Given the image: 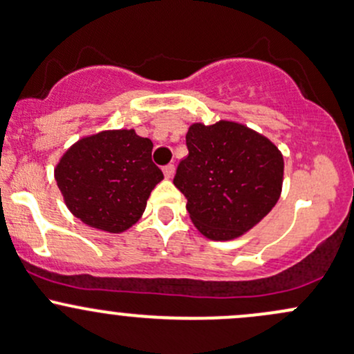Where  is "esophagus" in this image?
<instances>
[{
  "mask_svg": "<svg viewBox=\"0 0 354 354\" xmlns=\"http://www.w3.org/2000/svg\"><path fill=\"white\" fill-rule=\"evenodd\" d=\"M163 176H165V178H172L174 176H176V167L174 165L163 167Z\"/></svg>",
  "mask_w": 354,
  "mask_h": 354,
  "instance_id": "34e87169",
  "label": "esophagus"
}]
</instances>
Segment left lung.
Instances as JSON below:
<instances>
[{"mask_svg":"<svg viewBox=\"0 0 354 354\" xmlns=\"http://www.w3.org/2000/svg\"><path fill=\"white\" fill-rule=\"evenodd\" d=\"M189 155L178 163L176 187L203 236L231 241L252 231L280 199L283 155L261 133L238 121L192 123Z\"/></svg>","mask_w":354,"mask_h":354,"instance_id":"8db88e82","label":"left lung"}]
</instances>
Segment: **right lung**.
Segmentation results:
<instances>
[{"label":"right lung","instance_id":"add662e5","mask_svg":"<svg viewBox=\"0 0 354 354\" xmlns=\"http://www.w3.org/2000/svg\"><path fill=\"white\" fill-rule=\"evenodd\" d=\"M151 148V140L135 130H104L77 140L54 169L67 209L94 230L111 234L130 230L163 180Z\"/></svg>","mask_w":354,"mask_h":354}]
</instances>
